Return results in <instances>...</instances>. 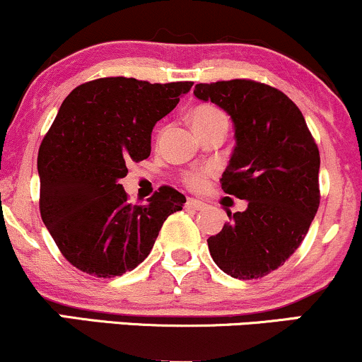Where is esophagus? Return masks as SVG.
I'll use <instances>...</instances> for the list:
<instances>
[{"label": "esophagus", "instance_id": "34e87169", "mask_svg": "<svg viewBox=\"0 0 362 362\" xmlns=\"http://www.w3.org/2000/svg\"><path fill=\"white\" fill-rule=\"evenodd\" d=\"M187 207L192 211H202L206 207V204L202 201H197V199H189V201H187Z\"/></svg>", "mask_w": 362, "mask_h": 362}]
</instances>
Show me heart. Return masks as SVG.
I'll return each instance as SVG.
<instances>
[{
    "label": "heart",
    "mask_w": 362,
    "mask_h": 362,
    "mask_svg": "<svg viewBox=\"0 0 362 362\" xmlns=\"http://www.w3.org/2000/svg\"><path fill=\"white\" fill-rule=\"evenodd\" d=\"M190 122L195 129V132H202L206 129H211L214 126H226L228 127V117L226 114L219 109V107L213 105V103H199L190 110ZM211 172L209 170H194V172H185L182 175V182L192 190H202L206 189L207 180H209Z\"/></svg>",
    "instance_id": "1"
}]
</instances>
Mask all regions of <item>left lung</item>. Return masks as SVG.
I'll list each match as a JSON object with an SVG mask.
<instances>
[{
	"label": "left lung",
	"mask_w": 362,
	"mask_h": 362,
	"mask_svg": "<svg viewBox=\"0 0 362 362\" xmlns=\"http://www.w3.org/2000/svg\"><path fill=\"white\" fill-rule=\"evenodd\" d=\"M194 95L233 119L236 146L221 187L248 202L207 238L211 257L235 279H262L298 250L317 214L318 146L296 103L271 85L199 83Z\"/></svg>",
	"instance_id": "obj_1"
}]
</instances>
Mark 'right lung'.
<instances>
[{
	"instance_id": "right-lung-1",
	"label": "right lung",
	"mask_w": 362,
	"mask_h": 362,
	"mask_svg": "<svg viewBox=\"0 0 362 362\" xmlns=\"http://www.w3.org/2000/svg\"><path fill=\"white\" fill-rule=\"evenodd\" d=\"M192 81L149 83L110 76L76 86L39 148L40 216L78 271L122 276L151 252L165 219L185 195L161 185L148 204H131L120 178L151 153L153 126L189 93Z\"/></svg>"
}]
</instances>
